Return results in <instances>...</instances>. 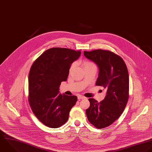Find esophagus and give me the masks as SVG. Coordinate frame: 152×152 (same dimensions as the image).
Returning <instances> with one entry per match:
<instances>
[{
  "label": "esophagus",
  "mask_w": 152,
  "mask_h": 152,
  "mask_svg": "<svg viewBox=\"0 0 152 152\" xmlns=\"http://www.w3.org/2000/svg\"><path fill=\"white\" fill-rule=\"evenodd\" d=\"M77 98H78L79 100H80V99H85V97H84V96H82V95H78V96H77Z\"/></svg>",
  "instance_id": "esophagus-1"
}]
</instances>
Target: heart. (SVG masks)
I'll use <instances>...</instances> for the list:
<instances>
[{
    "instance_id": "1",
    "label": "heart",
    "mask_w": 152,
    "mask_h": 152,
    "mask_svg": "<svg viewBox=\"0 0 152 152\" xmlns=\"http://www.w3.org/2000/svg\"><path fill=\"white\" fill-rule=\"evenodd\" d=\"M83 65L84 69L88 68V67H96L95 64L93 62L90 61H88V60H87V61H85L83 62ZM74 66H75V64H73L72 65L71 67H70V71H71V70L73 69V68L74 67Z\"/></svg>"
}]
</instances>
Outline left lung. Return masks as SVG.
I'll return each mask as SVG.
<instances>
[{
	"label": "left lung",
	"instance_id": "1",
	"mask_svg": "<svg viewBox=\"0 0 152 152\" xmlns=\"http://www.w3.org/2000/svg\"><path fill=\"white\" fill-rule=\"evenodd\" d=\"M84 55L99 67L96 85L107 91L104 99L100 102L89 98L90 107L86 110L89 121L101 129L111 125L126 108L129 96V72L123 59L110 51H85Z\"/></svg>",
	"mask_w": 152,
	"mask_h": 152
}]
</instances>
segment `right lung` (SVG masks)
<instances>
[{
	"mask_svg": "<svg viewBox=\"0 0 152 152\" xmlns=\"http://www.w3.org/2000/svg\"><path fill=\"white\" fill-rule=\"evenodd\" d=\"M81 52L65 48H51L32 64L28 76L29 103L35 117L45 126L58 128L69 118L76 96L60 94L61 82L67 80L72 63Z\"/></svg>",
	"mask_w": 152,
	"mask_h": 152,
	"instance_id": "add662e5",
	"label": "right lung"
}]
</instances>
